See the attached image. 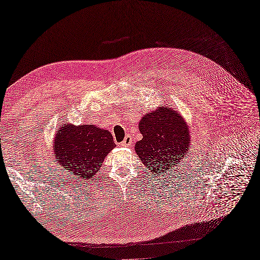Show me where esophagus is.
Segmentation results:
<instances>
[{
    "instance_id": "esophagus-1",
    "label": "esophagus",
    "mask_w": 260,
    "mask_h": 260,
    "mask_svg": "<svg viewBox=\"0 0 260 260\" xmlns=\"http://www.w3.org/2000/svg\"><path fill=\"white\" fill-rule=\"evenodd\" d=\"M132 144V138H131V136H127L124 138V140L122 141V142L120 143V145L121 146H123V147H127V146H130Z\"/></svg>"
}]
</instances>
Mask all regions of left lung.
<instances>
[{
    "mask_svg": "<svg viewBox=\"0 0 260 260\" xmlns=\"http://www.w3.org/2000/svg\"><path fill=\"white\" fill-rule=\"evenodd\" d=\"M142 140L135 148L146 168L153 175H161L187 157L191 145L186 121L176 109L161 106L146 113L139 121Z\"/></svg>",
    "mask_w": 260,
    "mask_h": 260,
    "instance_id": "8db88e82",
    "label": "left lung"
}]
</instances>
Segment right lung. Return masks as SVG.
<instances>
[{
	"mask_svg": "<svg viewBox=\"0 0 260 260\" xmlns=\"http://www.w3.org/2000/svg\"><path fill=\"white\" fill-rule=\"evenodd\" d=\"M112 133L94 124H60L53 140L55 162L70 176L90 180L98 175L107 154L115 148Z\"/></svg>",
	"mask_w": 260,
	"mask_h": 260,
	"instance_id": "1",
	"label": "right lung"
}]
</instances>
